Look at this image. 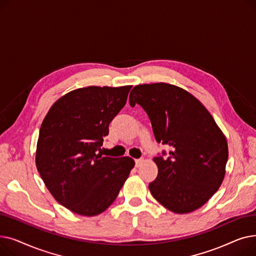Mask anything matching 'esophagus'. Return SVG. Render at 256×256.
<instances>
[{"instance_id": "1", "label": "esophagus", "mask_w": 256, "mask_h": 256, "mask_svg": "<svg viewBox=\"0 0 256 256\" xmlns=\"http://www.w3.org/2000/svg\"><path fill=\"white\" fill-rule=\"evenodd\" d=\"M144 162V158H137L135 160V163H136V167H140Z\"/></svg>"}]
</instances>
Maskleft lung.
Listing matches in <instances>:
<instances>
[{
    "label": "left lung",
    "mask_w": 256,
    "mask_h": 256,
    "mask_svg": "<svg viewBox=\"0 0 256 256\" xmlns=\"http://www.w3.org/2000/svg\"><path fill=\"white\" fill-rule=\"evenodd\" d=\"M136 104L148 115L156 142L170 147L167 158H154L158 173L148 186L152 195L176 214L201 208L224 180L228 158L224 134L206 106L178 86H135L130 104Z\"/></svg>",
    "instance_id": "left-lung-1"
}]
</instances>
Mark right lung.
I'll use <instances>...</instances> for the list:
<instances>
[{
	"mask_svg": "<svg viewBox=\"0 0 256 256\" xmlns=\"http://www.w3.org/2000/svg\"><path fill=\"white\" fill-rule=\"evenodd\" d=\"M130 88L76 89L54 104L42 121L37 170L52 197L74 214L91 217L106 210L135 166L130 156L100 154L109 124L124 106Z\"/></svg>",
	"mask_w": 256,
	"mask_h": 256,
	"instance_id": "add662e5",
	"label": "right lung"
}]
</instances>
